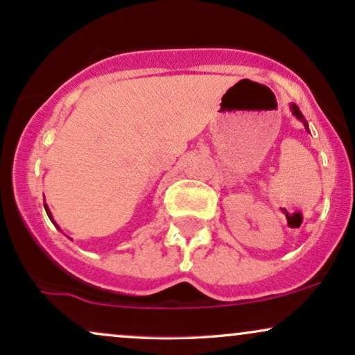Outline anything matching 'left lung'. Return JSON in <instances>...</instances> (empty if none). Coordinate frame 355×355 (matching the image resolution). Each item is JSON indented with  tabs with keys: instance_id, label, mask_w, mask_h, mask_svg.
<instances>
[{
	"instance_id": "left-lung-1",
	"label": "left lung",
	"mask_w": 355,
	"mask_h": 355,
	"mask_svg": "<svg viewBox=\"0 0 355 355\" xmlns=\"http://www.w3.org/2000/svg\"><path fill=\"white\" fill-rule=\"evenodd\" d=\"M291 112H292V115H294L297 120H300L304 123V126H305V130H307L309 132V125H307V121H305V118H304V115H302V112H300L299 110V107H297L295 103H291Z\"/></svg>"
}]
</instances>
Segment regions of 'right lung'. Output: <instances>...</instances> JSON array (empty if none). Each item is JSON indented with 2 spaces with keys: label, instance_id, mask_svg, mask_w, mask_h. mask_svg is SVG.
I'll return each mask as SVG.
<instances>
[{
  "label": "right lung",
  "instance_id": "add662e5",
  "mask_svg": "<svg viewBox=\"0 0 355 355\" xmlns=\"http://www.w3.org/2000/svg\"><path fill=\"white\" fill-rule=\"evenodd\" d=\"M44 210H46L48 217H50V220H51V222H53V223H55V227H56V229H60V227H58V223H56V222H55V220H53V215H51V211H50V209H48V205H46V203H44Z\"/></svg>",
  "mask_w": 355,
  "mask_h": 355
}]
</instances>
